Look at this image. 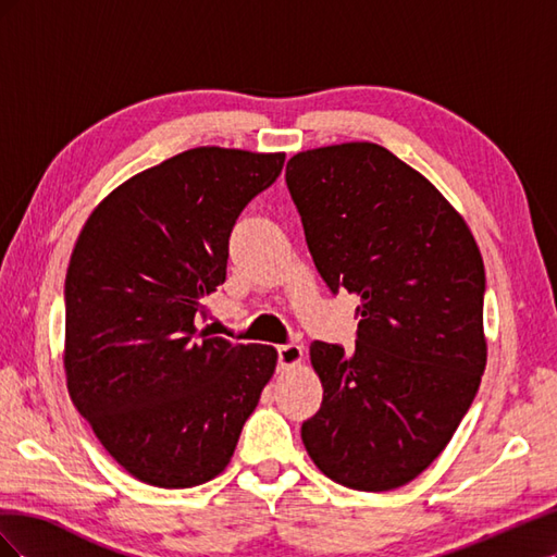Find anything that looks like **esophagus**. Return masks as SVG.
Returning a JSON list of instances; mask_svg holds the SVG:
<instances>
[{"instance_id": "esophagus-1", "label": "esophagus", "mask_w": 557, "mask_h": 557, "mask_svg": "<svg viewBox=\"0 0 557 557\" xmlns=\"http://www.w3.org/2000/svg\"><path fill=\"white\" fill-rule=\"evenodd\" d=\"M301 360H305V350H301V346H297V344L278 346V364L283 369H293V367L301 364Z\"/></svg>"}]
</instances>
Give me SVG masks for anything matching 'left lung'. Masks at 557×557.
<instances>
[{
    "mask_svg": "<svg viewBox=\"0 0 557 557\" xmlns=\"http://www.w3.org/2000/svg\"><path fill=\"white\" fill-rule=\"evenodd\" d=\"M285 183L318 274L360 297L356 350L311 344L323 404L301 442L327 479L393 491L436 460L476 397L481 250L448 199L379 144L301 150Z\"/></svg>",
    "mask_w": 557,
    "mask_h": 557,
    "instance_id": "left-lung-1",
    "label": "left lung"
}]
</instances>
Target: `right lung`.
I'll return each mask as SVG.
<instances>
[{
    "mask_svg": "<svg viewBox=\"0 0 557 557\" xmlns=\"http://www.w3.org/2000/svg\"><path fill=\"white\" fill-rule=\"evenodd\" d=\"M285 153L199 146L127 178L83 225L64 281L66 391L127 474L193 487L230 465L278 352L197 330L230 232Z\"/></svg>",
    "mask_w": 557,
    "mask_h": 557,
    "instance_id": "right-lung-1",
    "label": "right lung"
}]
</instances>
